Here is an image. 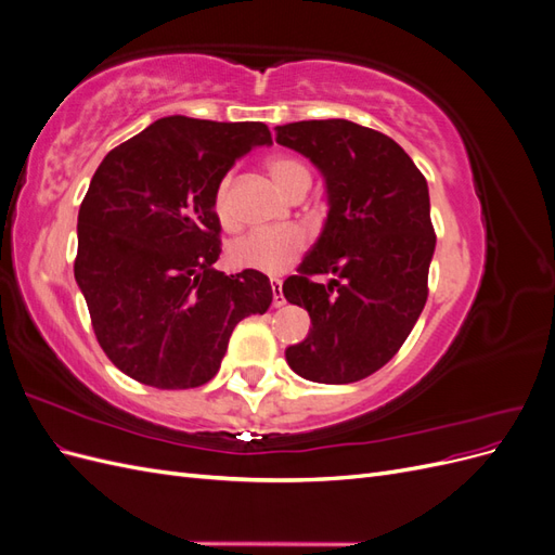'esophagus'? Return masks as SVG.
Masks as SVG:
<instances>
[{
	"label": "esophagus",
	"mask_w": 555,
	"mask_h": 555,
	"mask_svg": "<svg viewBox=\"0 0 555 555\" xmlns=\"http://www.w3.org/2000/svg\"><path fill=\"white\" fill-rule=\"evenodd\" d=\"M271 289H273V308H282V306H284L282 282H280V280H271Z\"/></svg>",
	"instance_id": "obj_1"
}]
</instances>
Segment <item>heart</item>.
<instances>
[{"label":"heart","mask_w":555,"mask_h":555,"mask_svg":"<svg viewBox=\"0 0 555 555\" xmlns=\"http://www.w3.org/2000/svg\"><path fill=\"white\" fill-rule=\"evenodd\" d=\"M266 169L275 180L278 188L287 194H306L312 173L308 166L292 157V155H275L266 162ZM215 215L224 227L233 224L231 210V176H224L215 190ZM306 247L304 233L296 229H280V231H251L247 236L233 241L229 245V259L233 266L249 268L257 273H280L287 268Z\"/></svg>","instance_id":"b5f03b06"}]
</instances>
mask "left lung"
<instances>
[{
    "label": "left lung",
    "mask_w": 555,
    "mask_h": 555,
    "mask_svg": "<svg viewBox=\"0 0 555 555\" xmlns=\"http://www.w3.org/2000/svg\"><path fill=\"white\" fill-rule=\"evenodd\" d=\"M275 141L308 157L326 184L317 243L284 280L310 331L284 351L296 375L349 384L373 375L408 340L428 298L435 251L428 184L393 139L349 120L275 127ZM331 272L328 285L312 274Z\"/></svg>",
    "instance_id": "1"
}]
</instances>
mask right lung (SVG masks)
Masks as SVG:
<instances>
[{"instance_id": "right-lung-1", "label": "right lung", "mask_w": 555, "mask_h": 555, "mask_svg": "<svg viewBox=\"0 0 555 555\" xmlns=\"http://www.w3.org/2000/svg\"><path fill=\"white\" fill-rule=\"evenodd\" d=\"M271 143L263 122L169 115L99 164L78 210L74 275L99 345L131 379L155 389L210 382L236 324L271 306L263 273L212 266L217 184Z\"/></svg>"}]
</instances>
